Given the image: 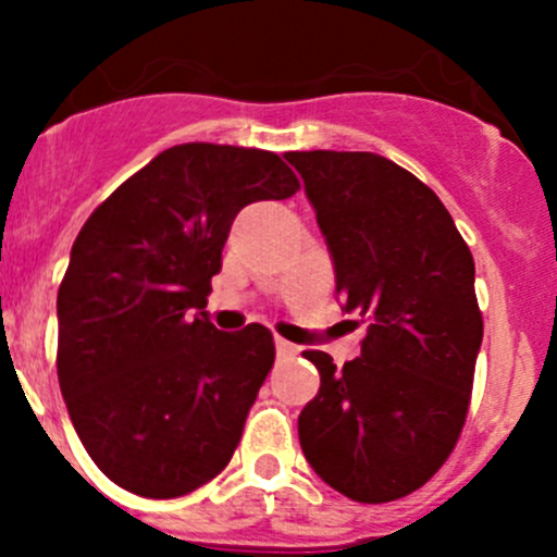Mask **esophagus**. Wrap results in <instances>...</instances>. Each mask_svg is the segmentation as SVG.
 <instances>
[{
    "mask_svg": "<svg viewBox=\"0 0 557 557\" xmlns=\"http://www.w3.org/2000/svg\"><path fill=\"white\" fill-rule=\"evenodd\" d=\"M274 347H277L280 358H294L296 352H299V347L290 345V342H285V339H280V336H277V342H274Z\"/></svg>",
    "mask_w": 557,
    "mask_h": 557,
    "instance_id": "1",
    "label": "esophagus"
}]
</instances>
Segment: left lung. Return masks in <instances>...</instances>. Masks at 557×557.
I'll return each instance as SVG.
<instances>
[{
	"label": "left lung",
	"mask_w": 557,
	"mask_h": 557,
	"mask_svg": "<svg viewBox=\"0 0 557 557\" xmlns=\"http://www.w3.org/2000/svg\"><path fill=\"white\" fill-rule=\"evenodd\" d=\"M329 245L342 310L367 320L361 356L336 369L307 350L318 396L299 442L314 474L361 504L423 487L469 412L482 312L474 258L440 196L377 153H285Z\"/></svg>",
	"instance_id": "1"
}]
</instances>
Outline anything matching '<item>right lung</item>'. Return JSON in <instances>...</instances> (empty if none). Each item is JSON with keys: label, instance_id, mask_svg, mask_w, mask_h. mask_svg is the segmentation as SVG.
<instances>
[{"label": "right lung", "instance_id": "add662e5", "mask_svg": "<svg viewBox=\"0 0 557 557\" xmlns=\"http://www.w3.org/2000/svg\"><path fill=\"white\" fill-rule=\"evenodd\" d=\"M296 190L277 153L185 143L81 228L55 299V369L83 447L115 485L177 498L232 460L274 339L261 323L218 331L210 280L237 212Z\"/></svg>", "mask_w": 557, "mask_h": 557}]
</instances>
